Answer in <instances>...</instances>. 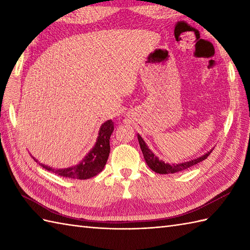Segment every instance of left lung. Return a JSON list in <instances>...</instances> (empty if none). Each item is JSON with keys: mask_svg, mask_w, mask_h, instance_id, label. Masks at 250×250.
Segmentation results:
<instances>
[{"mask_svg": "<svg viewBox=\"0 0 250 250\" xmlns=\"http://www.w3.org/2000/svg\"><path fill=\"white\" fill-rule=\"evenodd\" d=\"M137 139H139V143H140L141 149H142V152H143V156H144V159H145V161L147 163V166L149 167L153 172L159 173V174H173V173L184 171V169H187L191 167L195 166V164H198L203 160H205V159L210 155V152L213 151V149H210L209 151H207L206 153H204L203 156L192 159V160L185 161V162H182V163H176V164H173V163L169 164V163H166L163 160H160V159H159L155 155V153H153L149 149V147L146 145L145 141L143 140V137L140 134H137Z\"/></svg>", "mask_w": 250, "mask_h": 250, "instance_id": "8db88e82", "label": "left lung"}]
</instances>
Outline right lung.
I'll return each mask as SVG.
<instances>
[{
	"mask_svg": "<svg viewBox=\"0 0 250 250\" xmlns=\"http://www.w3.org/2000/svg\"><path fill=\"white\" fill-rule=\"evenodd\" d=\"M114 131V122L111 120L105 121L101 125L99 130V135L97 137L92 149L90 150L83 160L76 166H73L66 168H54L43 163H40L42 167L46 168L47 171L54 172L60 176L73 178V179H88L94 177L103 171L106 162L109 156L110 146L109 139ZM34 158V157H33ZM34 160L37 162L36 159Z\"/></svg>",
	"mask_w": 250,
	"mask_h": 250,
	"instance_id": "right-lung-1",
	"label": "right lung"
}]
</instances>
